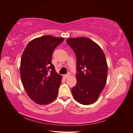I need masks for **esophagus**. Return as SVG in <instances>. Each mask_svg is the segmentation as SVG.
I'll use <instances>...</instances> for the list:
<instances>
[{
  "mask_svg": "<svg viewBox=\"0 0 133 133\" xmlns=\"http://www.w3.org/2000/svg\"><path fill=\"white\" fill-rule=\"evenodd\" d=\"M70 75H71V73H70V72H69V73H68L67 74L64 75V76H65V77L66 78H68V77H69V76H70Z\"/></svg>",
  "mask_w": 133,
  "mask_h": 133,
  "instance_id": "esophagus-1",
  "label": "esophagus"
}]
</instances>
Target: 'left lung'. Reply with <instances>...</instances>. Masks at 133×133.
<instances>
[{
  "mask_svg": "<svg viewBox=\"0 0 133 133\" xmlns=\"http://www.w3.org/2000/svg\"><path fill=\"white\" fill-rule=\"evenodd\" d=\"M66 43L76 58L77 82L71 88L72 94L80 104L89 105L98 99L107 83L105 54L97 44L85 37L68 38Z\"/></svg>",
  "mask_w": 133,
  "mask_h": 133,
  "instance_id": "left-lung-1",
  "label": "left lung"
}]
</instances>
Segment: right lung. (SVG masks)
<instances>
[{
	"label": "right lung",
	"instance_id": "add662e5",
	"mask_svg": "<svg viewBox=\"0 0 133 133\" xmlns=\"http://www.w3.org/2000/svg\"><path fill=\"white\" fill-rule=\"evenodd\" d=\"M63 41V38L43 36L30 42L23 51L21 78L27 94L36 103L45 105L57 98L62 76L56 72L51 56Z\"/></svg>",
	"mask_w": 133,
	"mask_h": 133
}]
</instances>
